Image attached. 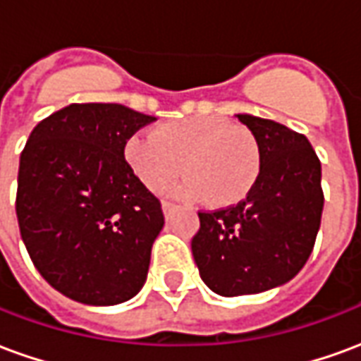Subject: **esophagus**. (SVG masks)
<instances>
[{
    "mask_svg": "<svg viewBox=\"0 0 361 361\" xmlns=\"http://www.w3.org/2000/svg\"><path fill=\"white\" fill-rule=\"evenodd\" d=\"M176 209H178V204L170 203V201H162V211H164V216H170Z\"/></svg>",
    "mask_w": 361,
    "mask_h": 361,
    "instance_id": "esophagus-1",
    "label": "esophagus"
}]
</instances>
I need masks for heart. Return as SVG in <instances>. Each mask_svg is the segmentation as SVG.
<instances>
[{"mask_svg":"<svg viewBox=\"0 0 361 361\" xmlns=\"http://www.w3.org/2000/svg\"><path fill=\"white\" fill-rule=\"evenodd\" d=\"M126 160L145 188L160 191L183 173L180 193L203 197L212 207H232L250 195L261 172V150L250 129L220 118L176 119L135 133Z\"/></svg>","mask_w":361,"mask_h":361,"instance_id":"b5f03b06","label":"heart"}]
</instances>
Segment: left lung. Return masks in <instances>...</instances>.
I'll list each match as a JSON object with an SVG mask.
<instances>
[{
  "mask_svg": "<svg viewBox=\"0 0 361 361\" xmlns=\"http://www.w3.org/2000/svg\"><path fill=\"white\" fill-rule=\"evenodd\" d=\"M257 139L261 172L238 204L199 212L191 240L199 274L220 295L282 286L310 259L323 212L321 162L305 135L282 123L238 114Z\"/></svg>",
  "mask_w": 361,
  "mask_h": 361,
  "instance_id": "obj_1",
  "label": "left lung"
}]
</instances>
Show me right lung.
<instances>
[{
    "mask_svg": "<svg viewBox=\"0 0 361 361\" xmlns=\"http://www.w3.org/2000/svg\"><path fill=\"white\" fill-rule=\"evenodd\" d=\"M154 119L121 104H69L20 152V238L44 280L75 302L123 303L147 280L164 214L123 149Z\"/></svg>",
    "mask_w": 361,
    "mask_h": 361,
    "instance_id": "obj_1",
    "label": "right lung"
}]
</instances>
